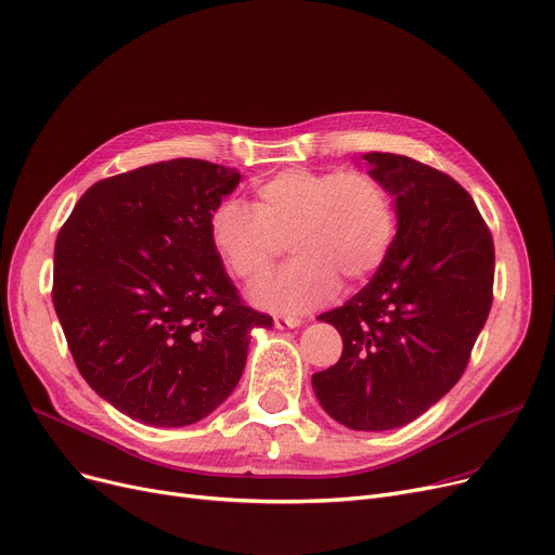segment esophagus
Segmentation results:
<instances>
[{
    "label": "esophagus",
    "instance_id": "obj_1",
    "mask_svg": "<svg viewBox=\"0 0 555 555\" xmlns=\"http://www.w3.org/2000/svg\"><path fill=\"white\" fill-rule=\"evenodd\" d=\"M299 324H301L299 318H291V315H276L274 318L276 328H297Z\"/></svg>",
    "mask_w": 555,
    "mask_h": 555
}]
</instances>
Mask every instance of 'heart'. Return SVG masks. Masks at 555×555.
Listing matches in <instances>:
<instances>
[{"instance_id": "heart-1", "label": "heart", "mask_w": 555, "mask_h": 555, "mask_svg": "<svg viewBox=\"0 0 555 555\" xmlns=\"http://www.w3.org/2000/svg\"><path fill=\"white\" fill-rule=\"evenodd\" d=\"M210 245L240 281L256 283L291 243L297 258L251 291L254 304L306 312L328 301L340 276L370 279L397 237L392 190L365 170L291 167L256 185V206L224 199L208 220Z\"/></svg>"}]
</instances>
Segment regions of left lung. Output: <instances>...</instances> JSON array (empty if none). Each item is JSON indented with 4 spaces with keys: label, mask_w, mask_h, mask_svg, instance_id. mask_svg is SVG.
Instances as JSON below:
<instances>
[{
    "label": "left lung",
    "mask_w": 555,
    "mask_h": 555,
    "mask_svg": "<svg viewBox=\"0 0 555 555\" xmlns=\"http://www.w3.org/2000/svg\"><path fill=\"white\" fill-rule=\"evenodd\" d=\"M397 202V237L372 281L320 320L343 356L312 374L324 411L353 430L417 420L467 370L494 285V243L469 192L399 154L363 156Z\"/></svg>",
    "instance_id": "obj_1"
}]
</instances>
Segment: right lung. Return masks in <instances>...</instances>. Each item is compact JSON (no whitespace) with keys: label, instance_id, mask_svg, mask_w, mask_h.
<instances>
[{"label":"right lung","instance_id":"1","mask_svg":"<svg viewBox=\"0 0 555 555\" xmlns=\"http://www.w3.org/2000/svg\"><path fill=\"white\" fill-rule=\"evenodd\" d=\"M240 175L175 158L102 179L61 227L52 299L90 388L150 426L204 420L237 385L251 328L208 220Z\"/></svg>","mask_w":555,"mask_h":555}]
</instances>
